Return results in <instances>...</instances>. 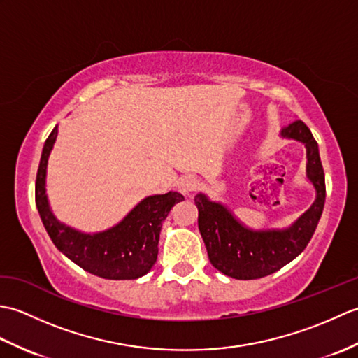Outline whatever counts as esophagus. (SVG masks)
I'll return each mask as SVG.
<instances>
[{
    "label": "esophagus",
    "instance_id": "1",
    "mask_svg": "<svg viewBox=\"0 0 358 358\" xmlns=\"http://www.w3.org/2000/svg\"><path fill=\"white\" fill-rule=\"evenodd\" d=\"M196 186H199V181H196V178L192 177V175H183V177L177 181L178 191L185 195H189L192 191H195Z\"/></svg>",
    "mask_w": 358,
    "mask_h": 358
}]
</instances>
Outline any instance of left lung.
<instances>
[{
    "instance_id": "left-lung-1",
    "label": "left lung",
    "mask_w": 358,
    "mask_h": 358,
    "mask_svg": "<svg viewBox=\"0 0 358 358\" xmlns=\"http://www.w3.org/2000/svg\"><path fill=\"white\" fill-rule=\"evenodd\" d=\"M280 135L305 144L306 177L315 189L314 203L291 226L285 229H250L223 203L212 201L203 192L195 195L199 229L209 262L227 277L255 280L277 272L305 250L322 217L326 186L315 138L301 120L281 129Z\"/></svg>"
}]
</instances>
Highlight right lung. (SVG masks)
Instances as JSON below:
<instances>
[{"label":"right lung","mask_w":358,"mask_h":358,"mask_svg":"<svg viewBox=\"0 0 358 358\" xmlns=\"http://www.w3.org/2000/svg\"><path fill=\"white\" fill-rule=\"evenodd\" d=\"M58 126L44 143L35 183V201L41 222L53 245L80 268L108 280H135L152 269L158 255L162 223L175 204L183 201L178 192L150 195L109 229L86 234L59 222L45 194V173Z\"/></svg>","instance_id":"right-lung-1"}]
</instances>
